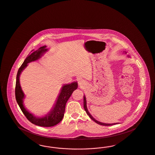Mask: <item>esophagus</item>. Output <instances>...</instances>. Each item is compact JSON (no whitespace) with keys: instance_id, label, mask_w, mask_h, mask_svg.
I'll return each mask as SVG.
<instances>
[{"instance_id":"1","label":"esophagus","mask_w":155,"mask_h":155,"mask_svg":"<svg viewBox=\"0 0 155 155\" xmlns=\"http://www.w3.org/2000/svg\"><path fill=\"white\" fill-rule=\"evenodd\" d=\"M78 84H79V85L80 86H82L83 85V84H84V82H83V80H79V81H78Z\"/></svg>"}]
</instances>
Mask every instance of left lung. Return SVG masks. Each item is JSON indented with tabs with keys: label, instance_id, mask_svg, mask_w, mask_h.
<instances>
[{
	"label": "left lung",
	"instance_id": "8db88e82",
	"mask_svg": "<svg viewBox=\"0 0 155 155\" xmlns=\"http://www.w3.org/2000/svg\"><path fill=\"white\" fill-rule=\"evenodd\" d=\"M84 109H85V110L86 111L87 114L89 116V117L91 118L92 120H94V121L95 123H96L97 124H99V125H105V126H110V125H115V124H118V123H113V124L103 123H102V122H99V121H98L96 120L95 118H94V117L91 115V114L89 113L88 110V109H87V101H86V97H85V96H84Z\"/></svg>",
	"mask_w": 155,
	"mask_h": 155
}]
</instances>
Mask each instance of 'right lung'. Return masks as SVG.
<instances>
[{
	"mask_svg": "<svg viewBox=\"0 0 155 155\" xmlns=\"http://www.w3.org/2000/svg\"><path fill=\"white\" fill-rule=\"evenodd\" d=\"M45 48L46 46H44L39 48V49L37 51L32 50L31 51V53L26 58L22 65L19 68L16 77L15 95L16 101L18 106H20L21 110L25 115V116L26 117V118H27L31 123L41 127H49L58 124L62 120L65 111V107L67 102L71 95L74 90L77 88L78 84L77 82H74L70 84L64 85L62 87L54 107L49 114H48L44 117H36L33 114L30 113V112L24 107L23 105V99L24 97V94L22 92L20 84V75L22 70L27 66V64L28 63L39 59L41 58V56L44 53L47 51V49H46Z\"/></svg>",
	"mask_w": 155,
	"mask_h": 155,
	"instance_id": "obj_1",
	"label": "right lung"
}]
</instances>
